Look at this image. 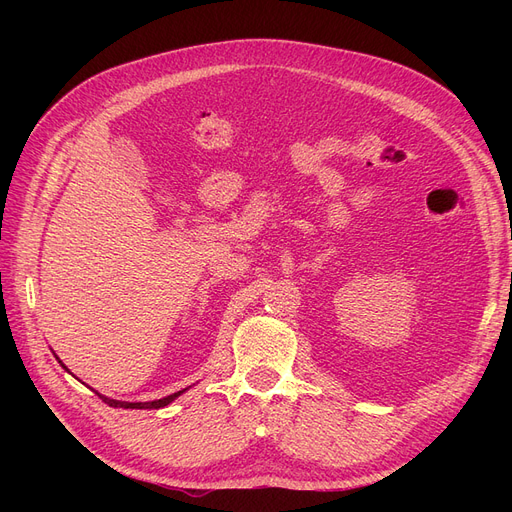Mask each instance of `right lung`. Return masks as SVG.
Instances as JSON below:
<instances>
[{
  "instance_id": "obj_1",
  "label": "right lung",
  "mask_w": 512,
  "mask_h": 512,
  "mask_svg": "<svg viewBox=\"0 0 512 512\" xmlns=\"http://www.w3.org/2000/svg\"><path fill=\"white\" fill-rule=\"evenodd\" d=\"M62 363V361H60ZM62 367H66V365H62ZM186 390V388H184ZM184 390H180V392H174V394H170V396H166V398H159V400H151V402H124V400H114V398H107V396H103V394H99V398L103 400V402H107V405L110 407H120V409H161V407H166V405H170L172 400H176Z\"/></svg>"
}]
</instances>
